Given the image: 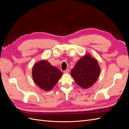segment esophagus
I'll return each instance as SVG.
<instances>
[{"mask_svg": "<svg viewBox=\"0 0 129 129\" xmlns=\"http://www.w3.org/2000/svg\"><path fill=\"white\" fill-rule=\"evenodd\" d=\"M69 69H66V71H64V72H63V73H66V74H68L69 73Z\"/></svg>", "mask_w": 129, "mask_h": 129, "instance_id": "1", "label": "esophagus"}]
</instances>
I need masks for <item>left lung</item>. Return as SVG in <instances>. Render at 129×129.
Instances as JSON below:
<instances>
[{
  "label": "left lung",
  "mask_w": 129,
  "mask_h": 129,
  "mask_svg": "<svg viewBox=\"0 0 129 129\" xmlns=\"http://www.w3.org/2000/svg\"><path fill=\"white\" fill-rule=\"evenodd\" d=\"M101 68L97 60L87 53L77 61L71 75L76 84L83 89L92 87L99 79Z\"/></svg>",
  "instance_id": "obj_1"
}]
</instances>
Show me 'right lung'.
Masks as SVG:
<instances>
[{
	"label": "right lung",
	"instance_id": "obj_1",
	"mask_svg": "<svg viewBox=\"0 0 129 129\" xmlns=\"http://www.w3.org/2000/svg\"><path fill=\"white\" fill-rule=\"evenodd\" d=\"M57 68L46 60H41L33 66L32 79L38 86L44 91H48L54 87L62 75Z\"/></svg>",
	"mask_w": 129,
	"mask_h": 129
}]
</instances>
